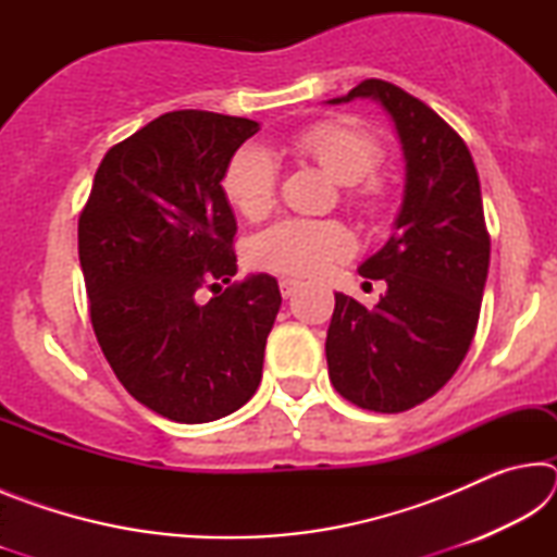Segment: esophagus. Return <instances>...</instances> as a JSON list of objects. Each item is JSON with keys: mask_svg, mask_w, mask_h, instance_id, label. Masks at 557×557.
Masks as SVG:
<instances>
[{"mask_svg": "<svg viewBox=\"0 0 557 557\" xmlns=\"http://www.w3.org/2000/svg\"><path fill=\"white\" fill-rule=\"evenodd\" d=\"M297 287H299V280H292V277H282L280 280V292H282V297H292L297 292Z\"/></svg>", "mask_w": 557, "mask_h": 557, "instance_id": "1", "label": "esophagus"}]
</instances>
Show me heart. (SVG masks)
<instances>
[{
	"label": "heart",
	"instance_id": "obj_1",
	"mask_svg": "<svg viewBox=\"0 0 557 557\" xmlns=\"http://www.w3.org/2000/svg\"><path fill=\"white\" fill-rule=\"evenodd\" d=\"M292 154L317 164L342 186V203L361 215H379L388 188L375 169L383 162L379 139L344 122H314L289 137ZM280 169L268 149L245 145L235 152L221 178L223 194L243 219L260 221L277 199ZM351 235L338 221L285 219L256 235L250 260L256 268L309 277L348 256Z\"/></svg>",
	"mask_w": 557,
	"mask_h": 557
}]
</instances>
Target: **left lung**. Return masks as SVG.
<instances>
[{
    "mask_svg": "<svg viewBox=\"0 0 557 557\" xmlns=\"http://www.w3.org/2000/svg\"><path fill=\"white\" fill-rule=\"evenodd\" d=\"M354 98H373L391 112L408 178L395 233L358 268L388 292L373 309L336 292L326 332L329 379L358 408L403 412L432 398L465 361L492 238L465 139L388 81H361L332 102Z\"/></svg>",
    "mask_w": 557,
    "mask_h": 557,
    "instance_id": "1",
    "label": "left lung"
}]
</instances>
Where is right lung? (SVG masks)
<instances>
[{"label":"right lung","instance_id":"add662e5","mask_svg":"<svg viewBox=\"0 0 557 557\" xmlns=\"http://www.w3.org/2000/svg\"><path fill=\"white\" fill-rule=\"evenodd\" d=\"M260 125L174 110L108 149L78 219L90 324L132 398L174 422H211L258 391L277 280L233 282L235 215L221 178ZM203 288L219 290L200 301Z\"/></svg>","mask_w":557,"mask_h":557}]
</instances>
